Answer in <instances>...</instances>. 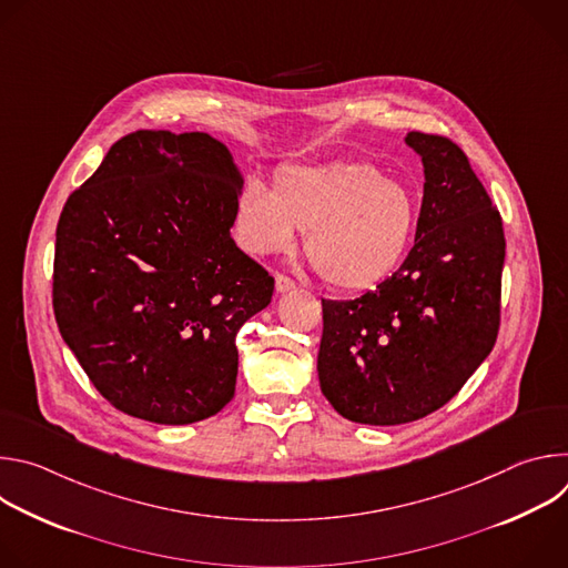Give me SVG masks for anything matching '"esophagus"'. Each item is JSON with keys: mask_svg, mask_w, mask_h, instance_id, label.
I'll return each instance as SVG.
<instances>
[{"mask_svg": "<svg viewBox=\"0 0 568 568\" xmlns=\"http://www.w3.org/2000/svg\"><path fill=\"white\" fill-rule=\"evenodd\" d=\"M276 292L278 294H285V292H292L294 287H296V283L290 278V276H285V274H276Z\"/></svg>", "mask_w": 568, "mask_h": 568, "instance_id": "obj_1", "label": "esophagus"}]
</instances>
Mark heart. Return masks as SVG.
<instances>
[{"label":"heart","mask_w":568,"mask_h":568,"mask_svg":"<svg viewBox=\"0 0 568 568\" xmlns=\"http://www.w3.org/2000/svg\"><path fill=\"white\" fill-rule=\"evenodd\" d=\"M418 195L368 161L283 166L272 191L250 182L235 204V237L254 256L290 252L296 229L321 278L359 292L382 283L407 256Z\"/></svg>","instance_id":"heart-1"}]
</instances>
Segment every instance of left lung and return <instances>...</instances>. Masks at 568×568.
Masks as SVG:
<instances>
[{
  "instance_id": "1",
  "label": "left lung",
  "mask_w": 568,
  "mask_h": 568,
  "mask_svg": "<svg viewBox=\"0 0 568 568\" xmlns=\"http://www.w3.org/2000/svg\"><path fill=\"white\" fill-rule=\"evenodd\" d=\"M425 166L416 242L353 301H321L323 395L359 425L414 423L447 404L490 355L501 318L499 211L447 136L409 132Z\"/></svg>"
}]
</instances>
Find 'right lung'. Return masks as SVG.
<instances>
[{
  "mask_svg": "<svg viewBox=\"0 0 568 568\" xmlns=\"http://www.w3.org/2000/svg\"><path fill=\"white\" fill-rule=\"evenodd\" d=\"M242 175L206 132L136 130L60 213L53 312L114 409L156 425L215 416L235 393V335L274 278L235 247Z\"/></svg>",
  "mask_w": 568,
  "mask_h": 568,
  "instance_id": "add662e5",
  "label": "right lung"
}]
</instances>
